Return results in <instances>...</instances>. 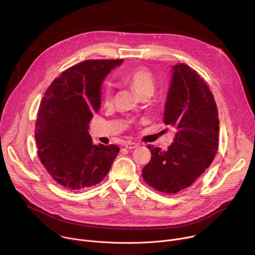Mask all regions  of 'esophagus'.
I'll return each mask as SVG.
<instances>
[{
  "mask_svg": "<svg viewBox=\"0 0 255 255\" xmlns=\"http://www.w3.org/2000/svg\"><path fill=\"white\" fill-rule=\"evenodd\" d=\"M124 145H125V147H126L127 149H134V148H136V147L138 146L137 143L132 142V141H126Z\"/></svg>",
  "mask_w": 255,
  "mask_h": 255,
  "instance_id": "esophagus-1",
  "label": "esophagus"
}]
</instances>
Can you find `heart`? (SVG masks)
<instances>
[{
  "label": "heart",
  "mask_w": 255,
  "mask_h": 255,
  "mask_svg": "<svg viewBox=\"0 0 255 255\" xmlns=\"http://www.w3.org/2000/svg\"><path fill=\"white\" fill-rule=\"evenodd\" d=\"M122 81L133 88L136 93L143 97L152 95L155 90V81L151 71L146 67H137L122 76ZM113 101V92L111 88H107L103 94V102L105 106H110Z\"/></svg>",
  "instance_id": "obj_1"
}]
</instances>
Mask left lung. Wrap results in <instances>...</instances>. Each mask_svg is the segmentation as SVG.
<instances>
[{"mask_svg": "<svg viewBox=\"0 0 255 255\" xmlns=\"http://www.w3.org/2000/svg\"><path fill=\"white\" fill-rule=\"evenodd\" d=\"M163 122L175 129L167 150L148 145L150 161L142 176L153 189L176 194L188 189L212 163L218 149L219 119L213 95L187 64L171 66Z\"/></svg>", "mask_w": 255, "mask_h": 255, "instance_id": "obj_1", "label": "left lung"}]
</instances>
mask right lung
Here are the masks:
<instances>
[{
  "instance_id": "right-lung-1",
  "label": "right lung",
  "mask_w": 255,
  "mask_h": 255,
  "mask_svg": "<svg viewBox=\"0 0 255 255\" xmlns=\"http://www.w3.org/2000/svg\"><path fill=\"white\" fill-rule=\"evenodd\" d=\"M123 59L86 60L64 70L47 89L35 126L39 158L60 186L93 187L110 170L120 148L93 144L90 121L101 108V88Z\"/></svg>"
}]
</instances>
